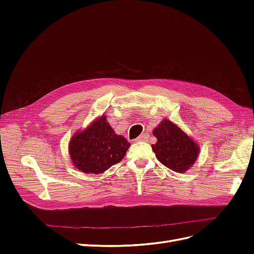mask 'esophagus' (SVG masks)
I'll use <instances>...</instances> for the list:
<instances>
[{
	"instance_id": "obj_1",
	"label": "esophagus",
	"mask_w": 254,
	"mask_h": 254,
	"mask_svg": "<svg viewBox=\"0 0 254 254\" xmlns=\"http://www.w3.org/2000/svg\"><path fill=\"white\" fill-rule=\"evenodd\" d=\"M147 137H148L147 133H142L139 137H137L136 141H145L146 139H147Z\"/></svg>"
}]
</instances>
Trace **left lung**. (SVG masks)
Returning a JSON list of instances; mask_svg holds the SVG:
<instances>
[{
	"label": "left lung",
	"instance_id": "left-lung-1",
	"mask_svg": "<svg viewBox=\"0 0 254 254\" xmlns=\"http://www.w3.org/2000/svg\"><path fill=\"white\" fill-rule=\"evenodd\" d=\"M157 143L151 145L157 159L176 173H186L199 156V144L170 120L163 119L153 129Z\"/></svg>",
	"mask_w": 254,
	"mask_h": 254
}]
</instances>
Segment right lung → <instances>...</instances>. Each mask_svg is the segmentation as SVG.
Segmentation results:
<instances>
[{
  "instance_id": "1",
  "label": "right lung",
  "mask_w": 254,
  "mask_h": 254,
  "mask_svg": "<svg viewBox=\"0 0 254 254\" xmlns=\"http://www.w3.org/2000/svg\"><path fill=\"white\" fill-rule=\"evenodd\" d=\"M130 143L115 133L104 114L76 131L68 142V153L75 168L84 174H102L125 157Z\"/></svg>"
}]
</instances>
